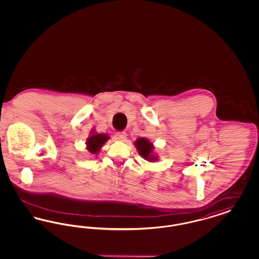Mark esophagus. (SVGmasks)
Segmentation results:
<instances>
[{
	"instance_id": "34e87169",
	"label": "esophagus",
	"mask_w": 259,
	"mask_h": 259,
	"mask_svg": "<svg viewBox=\"0 0 259 259\" xmlns=\"http://www.w3.org/2000/svg\"><path fill=\"white\" fill-rule=\"evenodd\" d=\"M115 139L119 142H125L126 139H127V134L125 132H119V133H116L115 135Z\"/></svg>"
}]
</instances>
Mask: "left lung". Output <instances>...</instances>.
<instances>
[{"instance_id": "left-lung-1", "label": "left lung", "mask_w": 259, "mask_h": 259, "mask_svg": "<svg viewBox=\"0 0 259 259\" xmlns=\"http://www.w3.org/2000/svg\"><path fill=\"white\" fill-rule=\"evenodd\" d=\"M137 151L141 157L148 162H156L159 160V156L154 151L153 144L148 138H138L134 142Z\"/></svg>"}]
</instances>
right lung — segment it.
I'll return each instance as SVG.
<instances>
[{"mask_svg": "<svg viewBox=\"0 0 259 259\" xmlns=\"http://www.w3.org/2000/svg\"><path fill=\"white\" fill-rule=\"evenodd\" d=\"M110 140V136L103 133H97L95 129L90 131L89 137L87 139V149L92 154H98L103 146Z\"/></svg>", "mask_w": 259, "mask_h": 259, "instance_id": "add662e5", "label": "right lung"}]
</instances>
